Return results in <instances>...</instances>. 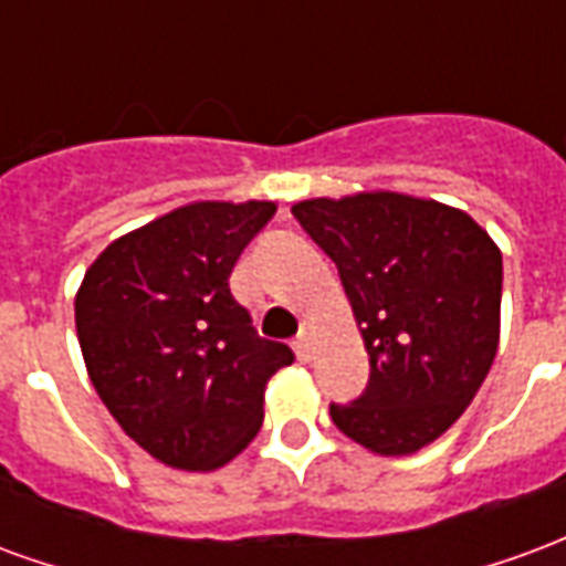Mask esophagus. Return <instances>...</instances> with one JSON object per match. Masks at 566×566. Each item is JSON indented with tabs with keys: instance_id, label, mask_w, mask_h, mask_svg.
Returning a JSON list of instances; mask_svg holds the SVG:
<instances>
[{
	"instance_id": "1",
	"label": "esophagus",
	"mask_w": 566,
	"mask_h": 566,
	"mask_svg": "<svg viewBox=\"0 0 566 566\" xmlns=\"http://www.w3.org/2000/svg\"><path fill=\"white\" fill-rule=\"evenodd\" d=\"M294 352H296V357L303 360V364H308V360H312V343H308V336H300V339H296Z\"/></svg>"
}]
</instances>
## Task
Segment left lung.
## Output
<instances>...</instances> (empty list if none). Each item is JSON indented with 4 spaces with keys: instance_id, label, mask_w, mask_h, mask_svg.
I'll list each match as a JSON object with an SVG mask.
<instances>
[{
    "instance_id": "1",
    "label": "left lung",
    "mask_w": 566,
    "mask_h": 566,
    "mask_svg": "<svg viewBox=\"0 0 566 566\" xmlns=\"http://www.w3.org/2000/svg\"><path fill=\"white\" fill-rule=\"evenodd\" d=\"M294 218L336 263L369 355L355 403H331L357 446L400 458L473 403L500 343L503 258L461 209L394 190L303 199Z\"/></svg>"
}]
</instances>
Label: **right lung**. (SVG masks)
<instances>
[{"mask_svg":"<svg viewBox=\"0 0 566 566\" xmlns=\"http://www.w3.org/2000/svg\"><path fill=\"white\" fill-rule=\"evenodd\" d=\"M275 202H190L120 235L75 294L87 376L150 458L209 473L263 424L266 381L294 352L260 339L230 294L239 254Z\"/></svg>","mask_w":566,"mask_h":566,"instance_id":"right-lung-1","label":"right lung"}]
</instances>
